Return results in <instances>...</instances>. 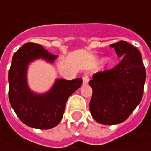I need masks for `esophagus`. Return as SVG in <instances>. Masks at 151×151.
<instances>
[{
  "instance_id": "obj_1",
  "label": "esophagus",
  "mask_w": 151,
  "mask_h": 151,
  "mask_svg": "<svg viewBox=\"0 0 151 151\" xmlns=\"http://www.w3.org/2000/svg\"><path fill=\"white\" fill-rule=\"evenodd\" d=\"M88 80H89V78H88V75H83V84H87L88 83Z\"/></svg>"
}]
</instances>
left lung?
Returning a JSON list of instances; mask_svg holds the SVG:
<instances>
[{
	"instance_id": "obj_1",
	"label": "left lung",
	"mask_w": 151,
	"mask_h": 151,
	"mask_svg": "<svg viewBox=\"0 0 151 151\" xmlns=\"http://www.w3.org/2000/svg\"><path fill=\"white\" fill-rule=\"evenodd\" d=\"M121 62L111 70L93 75L89 109L101 124L112 125L126 120L143 97L146 73L139 51L127 42L110 45Z\"/></svg>"
}]
</instances>
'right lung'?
Returning a JSON list of instances; mask_svg holds the SVG:
<instances>
[{
  "label": "right lung",
  "mask_w": 151,
  "mask_h": 151,
  "mask_svg": "<svg viewBox=\"0 0 151 151\" xmlns=\"http://www.w3.org/2000/svg\"><path fill=\"white\" fill-rule=\"evenodd\" d=\"M58 55L52 54L39 44L26 43L15 52L8 73L9 101L21 121L29 127L49 129L57 126L65 110L68 99L78 89L83 79L57 78L52 87L43 93L32 91L27 83L31 63L42 59L53 63Z\"/></svg>",
  "instance_id": "add662e5"
}]
</instances>
